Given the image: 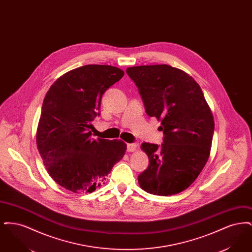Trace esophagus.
<instances>
[{
    "instance_id": "obj_1",
    "label": "esophagus",
    "mask_w": 252,
    "mask_h": 252,
    "mask_svg": "<svg viewBox=\"0 0 252 252\" xmlns=\"http://www.w3.org/2000/svg\"><path fill=\"white\" fill-rule=\"evenodd\" d=\"M126 148H127V151H128V152H133V151H135V150L137 149V144H127Z\"/></svg>"
}]
</instances>
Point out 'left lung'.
Returning a JSON list of instances; mask_svg holds the SVG:
<instances>
[{"instance_id": "left-lung-1", "label": "left lung", "mask_w": 252, "mask_h": 252, "mask_svg": "<svg viewBox=\"0 0 252 252\" xmlns=\"http://www.w3.org/2000/svg\"><path fill=\"white\" fill-rule=\"evenodd\" d=\"M148 116L160 121L163 144L144 143L149 165L138 177L142 189L158 195L187 189L202 171L212 147L215 121L200 86L166 64L126 69Z\"/></svg>"}]
</instances>
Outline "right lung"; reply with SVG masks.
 I'll use <instances>...</instances> for the list:
<instances>
[{
  "instance_id": "right-lung-1",
  "label": "right lung",
  "mask_w": 252,
  "mask_h": 252,
  "mask_svg": "<svg viewBox=\"0 0 252 252\" xmlns=\"http://www.w3.org/2000/svg\"><path fill=\"white\" fill-rule=\"evenodd\" d=\"M125 72L109 65H85L64 73L49 89L36 130V146L49 175L73 192L103 185L126 153L120 140L91 139L102 95Z\"/></svg>"
}]
</instances>
